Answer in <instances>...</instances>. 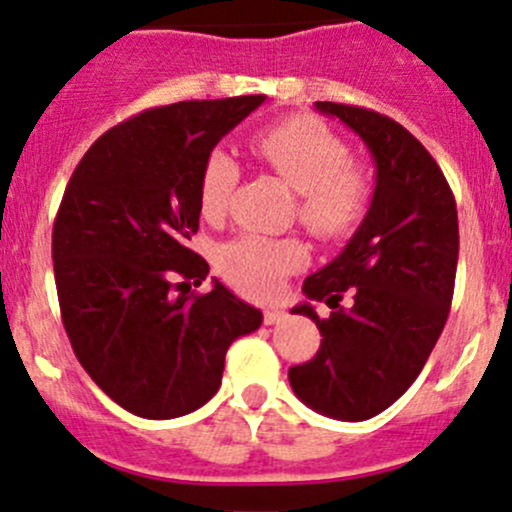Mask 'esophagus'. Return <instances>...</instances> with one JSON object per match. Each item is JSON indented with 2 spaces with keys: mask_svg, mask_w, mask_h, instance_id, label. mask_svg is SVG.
Instances as JSON below:
<instances>
[{
  "mask_svg": "<svg viewBox=\"0 0 512 512\" xmlns=\"http://www.w3.org/2000/svg\"><path fill=\"white\" fill-rule=\"evenodd\" d=\"M284 311L282 309H267L265 311V324L267 326H274V324H279V321H284Z\"/></svg>",
  "mask_w": 512,
  "mask_h": 512,
  "instance_id": "obj_1",
  "label": "esophagus"
}]
</instances>
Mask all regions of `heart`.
Returning a JSON list of instances; mask_svg holds the SVG:
<instances>
[{
	"instance_id": "b5f03b06",
	"label": "heart",
	"mask_w": 512,
	"mask_h": 512,
	"mask_svg": "<svg viewBox=\"0 0 512 512\" xmlns=\"http://www.w3.org/2000/svg\"><path fill=\"white\" fill-rule=\"evenodd\" d=\"M252 154L299 196V220L311 235L338 240L351 235L365 218L373 196L368 171L348 159V147L326 125L294 117L262 129L252 139ZM240 181L238 161L225 149H213L198 174V211L220 220ZM306 262V250L294 238L245 233L220 245L215 265L230 287L247 297H272L287 274Z\"/></svg>"
}]
</instances>
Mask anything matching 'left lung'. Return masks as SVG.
I'll use <instances>...</instances> for the list:
<instances>
[{
  "instance_id": "1",
  "label": "left lung",
  "mask_w": 512,
  "mask_h": 512,
  "mask_svg": "<svg viewBox=\"0 0 512 512\" xmlns=\"http://www.w3.org/2000/svg\"><path fill=\"white\" fill-rule=\"evenodd\" d=\"M316 110L363 139L375 191L341 255L304 279L309 301L292 314L309 316L324 338L309 363L289 368V385L314 412L363 422L405 395L437 346L454 297L459 218L439 164L405 127L365 107ZM311 300L332 314L319 317Z\"/></svg>"
}]
</instances>
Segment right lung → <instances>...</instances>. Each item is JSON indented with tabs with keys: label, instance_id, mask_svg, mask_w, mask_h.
Returning a JSON list of instances; mask_svg holds the SVG:
<instances>
[{
	"label": "right lung",
	"instance_id": "obj_1",
	"mask_svg": "<svg viewBox=\"0 0 512 512\" xmlns=\"http://www.w3.org/2000/svg\"><path fill=\"white\" fill-rule=\"evenodd\" d=\"M267 95L188 100L107 129L75 166L56 223L53 272L75 358L107 397L147 419L198 410L218 392L225 353L262 311L213 279L188 247L198 174L215 144ZM185 282L173 289L170 277Z\"/></svg>",
	"mask_w": 512,
	"mask_h": 512
}]
</instances>
